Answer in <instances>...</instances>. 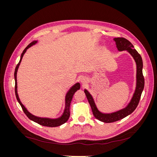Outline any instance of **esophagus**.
I'll list each match as a JSON object with an SVG mask.
<instances>
[{"label": "esophagus", "instance_id": "obj_1", "mask_svg": "<svg viewBox=\"0 0 157 157\" xmlns=\"http://www.w3.org/2000/svg\"><path fill=\"white\" fill-rule=\"evenodd\" d=\"M82 82H84V81H82Z\"/></svg>", "mask_w": 157, "mask_h": 157}]
</instances>
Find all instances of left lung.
I'll list each match as a JSON object with an SVG mask.
<instances>
[{
    "mask_svg": "<svg viewBox=\"0 0 157 157\" xmlns=\"http://www.w3.org/2000/svg\"><path fill=\"white\" fill-rule=\"evenodd\" d=\"M114 40L116 42L117 47L118 50H127L135 59L137 65V84L135 93L134 96H133L131 101L128 104V105L121 111L111 114H103L99 112L98 110L96 105H95L94 101L91 95L90 94V93L86 90H84V93L86 94V96L90 103V107L92 108L94 116L96 119L106 123H111L120 121L134 112L137 105H138L141 96V93L143 92L145 85V79L143 75V72H142L143 61H142V58L140 54L137 52L136 49L134 48V46L132 45L131 42L129 40L124 39V38H115Z\"/></svg>",
    "mask_w": 157,
    "mask_h": 157,
    "instance_id": "obj_1",
    "label": "left lung"
}]
</instances>
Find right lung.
Segmentation results:
<instances>
[{
    "label": "right lung",
    "instance_id": "1",
    "mask_svg": "<svg viewBox=\"0 0 157 157\" xmlns=\"http://www.w3.org/2000/svg\"><path fill=\"white\" fill-rule=\"evenodd\" d=\"M37 41H33L31 43H30L29 45H28L26 48H25V50L23 51L22 54L21 55V58L20 61H19V63H17L16 67L15 69V72H14V78H15V94H16V96L17 98V100L19 102V103L20 104V105L23 109V112L27 115V117L29 118L30 120L34 121L38 124L42 125V126H47V127H57V126H61V124H64L66 122H67L69 119V118L70 117V111H69V107H70V105H71V101H72V99L73 97V95L78 90L80 89V84L79 83H77L76 84H75L74 86L71 88L69 91L67 92V95H66V97H65V111L64 113L63 114V115L61 116L60 118H57V119H50V118H40V117H35L34 115H31V114L28 112V111L25 109V107L23 106V104L21 103V102L20 101V99H19L18 97V94H17V71L18 69L19 66L20 65V63L21 61L23 55L25 53L26 50L30 48V47L33 45H34L36 43Z\"/></svg>",
    "mask_w": 157,
    "mask_h": 157
}]
</instances>
